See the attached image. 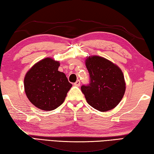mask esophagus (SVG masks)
I'll return each mask as SVG.
<instances>
[{
    "instance_id": "esophagus-1",
    "label": "esophagus",
    "mask_w": 154,
    "mask_h": 154,
    "mask_svg": "<svg viewBox=\"0 0 154 154\" xmlns=\"http://www.w3.org/2000/svg\"><path fill=\"white\" fill-rule=\"evenodd\" d=\"M80 85V80H77L76 81H75V82H74V85H75V86H77V87H79Z\"/></svg>"
}]
</instances>
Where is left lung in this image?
Returning a JSON list of instances; mask_svg holds the SVG:
<instances>
[{"instance_id": "left-lung-1", "label": "left lung", "mask_w": 154, "mask_h": 154, "mask_svg": "<svg viewBox=\"0 0 154 154\" xmlns=\"http://www.w3.org/2000/svg\"><path fill=\"white\" fill-rule=\"evenodd\" d=\"M86 67L89 74L88 85L81 86L87 103L100 112L116 107L125 91L121 69L111 61L100 56L87 58Z\"/></svg>"}]
</instances>
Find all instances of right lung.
<instances>
[{"label": "right lung", "instance_id": "obj_1", "mask_svg": "<svg viewBox=\"0 0 154 154\" xmlns=\"http://www.w3.org/2000/svg\"><path fill=\"white\" fill-rule=\"evenodd\" d=\"M59 66L58 61L46 58L35 64L25 75L26 95L42 110L51 111L62 105L72 86L65 74L58 70Z\"/></svg>", "mask_w": 154, "mask_h": 154}]
</instances>
